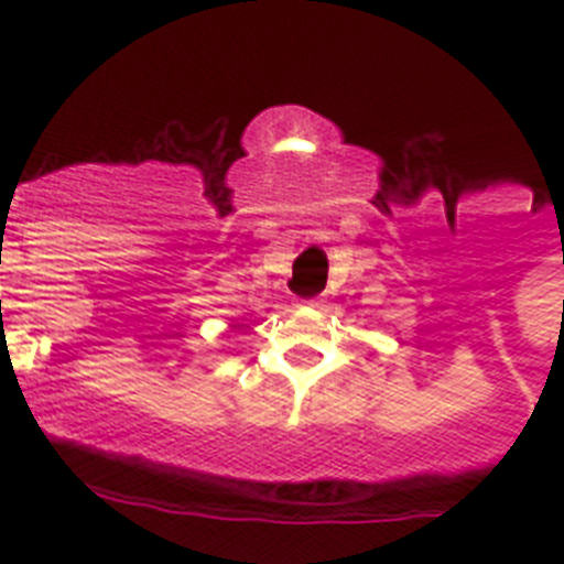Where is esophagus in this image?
<instances>
[{"label":"esophagus","mask_w":564,"mask_h":564,"mask_svg":"<svg viewBox=\"0 0 564 564\" xmlns=\"http://www.w3.org/2000/svg\"><path fill=\"white\" fill-rule=\"evenodd\" d=\"M305 305L313 307V311H322V307H325L322 302H318V299H311V302H305Z\"/></svg>","instance_id":"1"}]
</instances>
